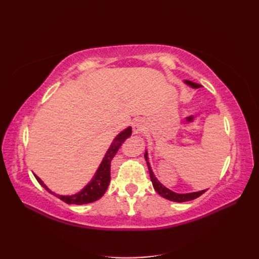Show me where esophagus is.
<instances>
[{
    "label": "esophagus",
    "instance_id": "1",
    "mask_svg": "<svg viewBox=\"0 0 259 259\" xmlns=\"http://www.w3.org/2000/svg\"><path fill=\"white\" fill-rule=\"evenodd\" d=\"M134 134H141L145 130V121L144 120H136L133 125Z\"/></svg>",
    "mask_w": 259,
    "mask_h": 259
}]
</instances>
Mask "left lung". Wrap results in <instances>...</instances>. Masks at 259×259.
<instances>
[{"instance_id":"left-lung-1","label":"left lung","mask_w":259,"mask_h":259,"mask_svg":"<svg viewBox=\"0 0 259 259\" xmlns=\"http://www.w3.org/2000/svg\"><path fill=\"white\" fill-rule=\"evenodd\" d=\"M185 83L187 85L191 87V88H195V89H198V88L201 87L200 84L195 83V82L189 81V80H185ZM145 158H146V161H147V164H148V169H149V175H150V179L152 181L153 188H155V190L158 192L159 195H160L163 198H166V199L171 200V201H176V202H185V201H189V200H192V199H196V198L201 196L203 192L207 190L206 189V190H201V191H197V192H189V194H177V192H175L172 190L166 188V187H164L160 183V181H159L156 178L155 174H153L152 169L150 167V163H149V161H148V152H147V150L145 152Z\"/></svg>"}]
</instances>
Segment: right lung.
I'll return each mask as SVG.
<instances>
[{
  "label": "right lung",
  "mask_w": 259,
  "mask_h": 259,
  "mask_svg": "<svg viewBox=\"0 0 259 259\" xmlns=\"http://www.w3.org/2000/svg\"><path fill=\"white\" fill-rule=\"evenodd\" d=\"M131 134H133V130H131V126H128V128L124 129L123 131H121V133L115 137L111 146L109 147L106 156L103 157L102 162L100 163V166H99L96 175L93 176V178L91 179L90 183L88 184L81 191H79L78 194L71 195V196H62V195L54 194L53 191H51L45 184H43V181L38 178L36 175H34V177L36 178L37 183L40 184L47 191L58 197L59 199H61L62 201L69 203V205H84V203H90L100 199V198L104 195V192L107 191L110 179H111V177H110L111 160L115 156V153H117V151L119 150L121 145L123 144L126 138H129Z\"/></svg>",
  "instance_id": "1"
}]
</instances>
